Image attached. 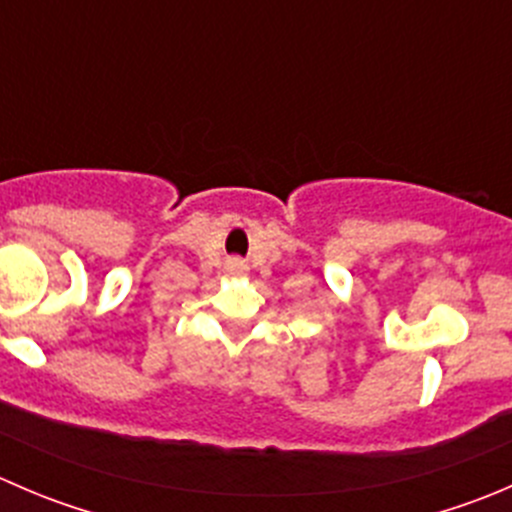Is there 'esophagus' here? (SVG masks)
Returning <instances> with one entry per match:
<instances>
[{"instance_id": "obj_1", "label": "esophagus", "mask_w": 512, "mask_h": 512, "mask_svg": "<svg viewBox=\"0 0 512 512\" xmlns=\"http://www.w3.org/2000/svg\"><path fill=\"white\" fill-rule=\"evenodd\" d=\"M227 272H230V275H235V277H242V275H247V265L242 260H237V257H232V260H227Z\"/></svg>"}]
</instances>
